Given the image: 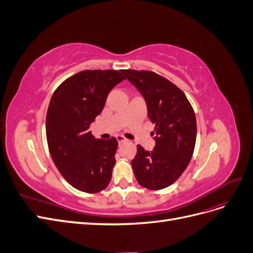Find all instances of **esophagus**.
<instances>
[{"label": "esophagus", "instance_id": "1", "mask_svg": "<svg viewBox=\"0 0 253 253\" xmlns=\"http://www.w3.org/2000/svg\"><path fill=\"white\" fill-rule=\"evenodd\" d=\"M116 138H117V140H118V142H119V143H122V142L126 141V138H125V137L122 136V135H118V136L116 137Z\"/></svg>", "mask_w": 253, "mask_h": 253}]
</instances>
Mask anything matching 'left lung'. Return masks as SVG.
Instances as JSON below:
<instances>
[{
    "label": "left lung",
    "mask_w": 253,
    "mask_h": 253,
    "mask_svg": "<svg viewBox=\"0 0 253 253\" xmlns=\"http://www.w3.org/2000/svg\"><path fill=\"white\" fill-rule=\"evenodd\" d=\"M122 74L140 91L155 125L152 152L137 145L132 160L140 186L160 190L171 186L186 170L196 141V118L192 105L174 83L154 72L124 70Z\"/></svg>",
    "instance_id": "obj_1"
}]
</instances>
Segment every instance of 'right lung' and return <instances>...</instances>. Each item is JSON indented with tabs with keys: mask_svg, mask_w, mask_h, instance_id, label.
<instances>
[{
	"mask_svg": "<svg viewBox=\"0 0 253 253\" xmlns=\"http://www.w3.org/2000/svg\"><path fill=\"white\" fill-rule=\"evenodd\" d=\"M122 71H82L64 80L53 91L46 114L50 156L64 179L77 190L97 193L111 181L118 141L96 139L89 126L103 110Z\"/></svg>",
	"mask_w": 253,
	"mask_h": 253,
	"instance_id": "add662e5",
	"label": "right lung"
}]
</instances>
